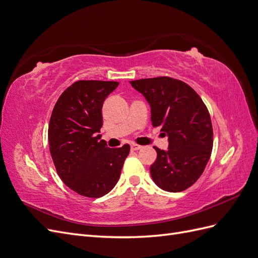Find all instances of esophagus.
Returning <instances> with one entry per match:
<instances>
[{
    "label": "esophagus",
    "mask_w": 258,
    "mask_h": 258,
    "mask_svg": "<svg viewBox=\"0 0 258 258\" xmlns=\"http://www.w3.org/2000/svg\"><path fill=\"white\" fill-rule=\"evenodd\" d=\"M140 148H142L141 145H138V144H131V150L132 151H138Z\"/></svg>",
    "instance_id": "obj_1"
}]
</instances>
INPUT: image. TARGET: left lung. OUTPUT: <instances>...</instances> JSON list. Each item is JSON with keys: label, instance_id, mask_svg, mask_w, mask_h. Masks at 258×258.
Segmentation results:
<instances>
[{"label": "left lung", "instance_id": "8db88e82", "mask_svg": "<svg viewBox=\"0 0 258 258\" xmlns=\"http://www.w3.org/2000/svg\"><path fill=\"white\" fill-rule=\"evenodd\" d=\"M130 84L150 104L153 126L161 127L168 137L167 151L155 147L153 181L166 191L185 190L200 177L212 152L213 129L206 104L189 85L171 77Z\"/></svg>", "mask_w": 258, "mask_h": 258}]
</instances>
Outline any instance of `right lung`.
<instances>
[{"instance_id":"add662e5","label":"right lung","mask_w":258,"mask_h":258,"mask_svg":"<svg viewBox=\"0 0 258 258\" xmlns=\"http://www.w3.org/2000/svg\"><path fill=\"white\" fill-rule=\"evenodd\" d=\"M119 83L79 81L59 97L48 127L49 151L57 173L75 192L102 197L118 182L130 145L107 147L101 140L102 105Z\"/></svg>"}]
</instances>
